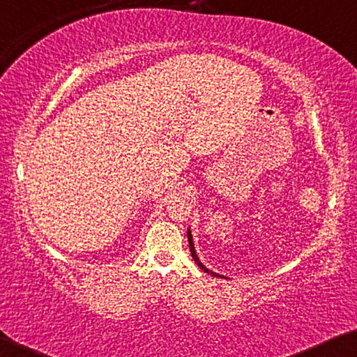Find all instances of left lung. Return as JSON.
Instances as JSON below:
<instances>
[{
	"instance_id": "left-lung-1",
	"label": "left lung",
	"mask_w": 357,
	"mask_h": 357,
	"mask_svg": "<svg viewBox=\"0 0 357 357\" xmlns=\"http://www.w3.org/2000/svg\"><path fill=\"white\" fill-rule=\"evenodd\" d=\"M188 244H190V252H191V257H193V260L197 263V266L201 268V270H204L206 273H209V274H212V276H218V278H223V276H220V274H217V273H213V271H211L209 268H206L204 265H202V263L199 261V259H197V255H196V250H195V244H193V236H191V231L188 229Z\"/></svg>"
}]
</instances>
